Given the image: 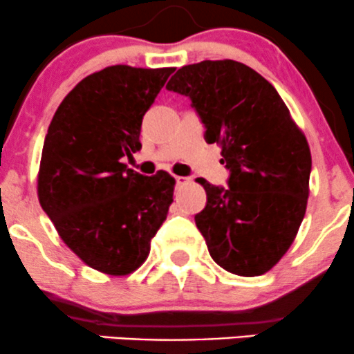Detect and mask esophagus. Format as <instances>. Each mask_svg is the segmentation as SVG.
I'll list each match as a JSON object with an SVG mask.
<instances>
[{"mask_svg": "<svg viewBox=\"0 0 354 354\" xmlns=\"http://www.w3.org/2000/svg\"><path fill=\"white\" fill-rule=\"evenodd\" d=\"M174 181H176V186H181L185 185V183L189 181V178H185V176H174Z\"/></svg>", "mask_w": 354, "mask_h": 354, "instance_id": "1", "label": "esophagus"}]
</instances>
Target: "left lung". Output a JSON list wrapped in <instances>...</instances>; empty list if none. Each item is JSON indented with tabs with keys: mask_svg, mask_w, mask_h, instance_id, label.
<instances>
[{
	"mask_svg": "<svg viewBox=\"0 0 354 354\" xmlns=\"http://www.w3.org/2000/svg\"><path fill=\"white\" fill-rule=\"evenodd\" d=\"M188 96L206 143L221 145L228 188L198 178L205 209L194 214L211 258L230 273L259 276L298 233L310 194L311 153L273 84L233 59L183 66L166 84Z\"/></svg>",
	"mask_w": 354,
	"mask_h": 354,
	"instance_id": "1",
	"label": "left lung"
}]
</instances>
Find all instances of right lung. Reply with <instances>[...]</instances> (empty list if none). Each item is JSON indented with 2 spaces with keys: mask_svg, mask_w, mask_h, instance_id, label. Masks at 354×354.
<instances>
[{
  "mask_svg": "<svg viewBox=\"0 0 354 354\" xmlns=\"http://www.w3.org/2000/svg\"><path fill=\"white\" fill-rule=\"evenodd\" d=\"M174 68H104L61 101L43 143L39 205L71 251L101 273L140 268L173 203L166 171L145 176L121 161L140 151L145 113Z\"/></svg>",
  "mask_w": 354,
  "mask_h": 354,
  "instance_id": "add662e5",
  "label": "right lung"
}]
</instances>
